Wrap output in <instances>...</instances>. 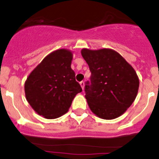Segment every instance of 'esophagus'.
<instances>
[{"label": "esophagus", "instance_id": "obj_1", "mask_svg": "<svg viewBox=\"0 0 159 159\" xmlns=\"http://www.w3.org/2000/svg\"><path fill=\"white\" fill-rule=\"evenodd\" d=\"M80 85H81V87H82V89H84V86H85V83L83 81H82V82H80Z\"/></svg>", "mask_w": 159, "mask_h": 159}]
</instances>
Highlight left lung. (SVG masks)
Wrapping results in <instances>:
<instances>
[{
  "label": "left lung",
  "instance_id": "obj_1",
  "mask_svg": "<svg viewBox=\"0 0 159 159\" xmlns=\"http://www.w3.org/2000/svg\"><path fill=\"white\" fill-rule=\"evenodd\" d=\"M81 54L92 73L85 86L89 108L103 119L120 116L137 97L139 79L134 69L113 49H83Z\"/></svg>",
  "mask_w": 159,
  "mask_h": 159
}]
</instances>
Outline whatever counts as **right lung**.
I'll return each instance as SVG.
<instances>
[{
    "label": "right lung",
    "mask_w": 159,
    "mask_h": 159,
    "mask_svg": "<svg viewBox=\"0 0 159 159\" xmlns=\"http://www.w3.org/2000/svg\"><path fill=\"white\" fill-rule=\"evenodd\" d=\"M73 54L67 49L52 52L30 74L25 83L28 102L46 119H56L68 111L82 92L71 69Z\"/></svg>",
    "instance_id": "right-lung-1"
}]
</instances>
